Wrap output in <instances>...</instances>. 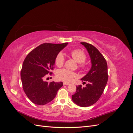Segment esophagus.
<instances>
[{
  "mask_svg": "<svg viewBox=\"0 0 133 133\" xmlns=\"http://www.w3.org/2000/svg\"><path fill=\"white\" fill-rule=\"evenodd\" d=\"M63 85H69V83H66V82H64L63 83Z\"/></svg>",
  "mask_w": 133,
  "mask_h": 133,
  "instance_id": "esophagus-1",
  "label": "esophagus"
}]
</instances>
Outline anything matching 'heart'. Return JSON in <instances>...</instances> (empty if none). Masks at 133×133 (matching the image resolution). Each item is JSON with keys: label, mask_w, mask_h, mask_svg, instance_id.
I'll list each match as a JSON object with an SVG mask.
<instances>
[{"label": "heart", "mask_w": 133, "mask_h": 133, "mask_svg": "<svg viewBox=\"0 0 133 133\" xmlns=\"http://www.w3.org/2000/svg\"><path fill=\"white\" fill-rule=\"evenodd\" d=\"M71 57L78 63H82L86 60V55L84 52L80 49H75L70 52ZM55 63L56 65L60 67L63 65L64 57L62 53H59L55 58ZM80 68H84V65L80 64ZM57 77L60 80L66 83L73 82L74 79L78 77V75L75 72L68 70L65 69L59 70L57 73Z\"/></svg>", "instance_id": "obj_1"}]
</instances>
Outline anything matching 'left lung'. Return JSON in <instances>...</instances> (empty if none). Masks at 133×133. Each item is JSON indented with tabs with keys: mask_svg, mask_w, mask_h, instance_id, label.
<instances>
[{
	"mask_svg": "<svg viewBox=\"0 0 133 133\" xmlns=\"http://www.w3.org/2000/svg\"><path fill=\"white\" fill-rule=\"evenodd\" d=\"M87 49L90 57L91 67L86 75L81 79L85 87L76 86L75 93L72 95L73 102L80 107L93 105L102 95L107 84L108 65L105 59L96 48L85 42L80 43Z\"/></svg>",
	"mask_w": 133,
	"mask_h": 133,
	"instance_id": "1",
	"label": "left lung"
}]
</instances>
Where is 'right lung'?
<instances>
[{
	"instance_id": "obj_1",
	"label": "right lung",
	"mask_w": 133,
	"mask_h": 133,
	"mask_svg": "<svg viewBox=\"0 0 133 133\" xmlns=\"http://www.w3.org/2000/svg\"><path fill=\"white\" fill-rule=\"evenodd\" d=\"M68 44H42L31 50L24 60L21 73L23 88L33 103L43 105L50 102L63 85L62 82L48 83L44 78L52 74L56 57Z\"/></svg>"
}]
</instances>
